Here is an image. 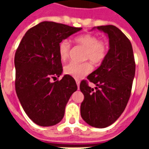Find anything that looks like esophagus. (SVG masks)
Here are the masks:
<instances>
[{"label":"esophagus","mask_w":149,"mask_h":149,"mask_svg":"<svg viewBox=\"0 0 149 149\" xmlns=\"http://www.w3.org/2000/svg\"><path fill=\"white\" fill-rule=\"evenodd\" d=\"M76 83H77V87H78V89H79V83H80V82H79V79H76Z\"/></svg>","instance_id":"esophagus-1"}]
</instances>
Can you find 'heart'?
I'll return each instance as SVG.
<instances>
[{
    "mask_svg": "<svg viewBox=\"0 0 149 149\" xmlns=\"http://www.w3.org/2000/svg\"><path fill=\"white\" fill-rule=\"evenodd\" d=\"M75 42L85 49L83 58L84 60H91V63L98 64L104 61L108 52V44L106 41L99 39L96 35L86 33L77 36ZM71 45L68 40L61 41L58 46L59 58L62 61H65L70 56ZM92 70V65L90 62L75 63L71 62L64 67V72L76 79H81Z\"/></svg>",
    "mask_w": 149,
    "mask_h": 149,
    "instance_id": "heart-1",
    "label": "heart"
}]
</instances>
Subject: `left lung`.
Masks as SVG:
<instances>
[{"instance_id":"left-lung-1","label":"left lung","mask_w":149,"mask_h":149,"mask_svg":"<svg viewBox=\"0 0 149 149\" xmlns=\"http://www.w3.org/2000/svg\"><path fill=\"white\" fill-rule=\"evenodd\" d=\"M108 35L110 49L97 70L87 77L97 85L95 90L82 80L79 89L84 95L80 106L82 118L99 128L112 125L121 115L129 100L135 73L132 43L114 25L98 26Z\"/></svg>"}]
</instances>
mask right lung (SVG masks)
Listing matches in <instances>:
<instances>
[{"mask_svg": "<svg viewBox=\"0 0 149 149\" xmlns=\"http://www.w3.org/2000/svg\"><path fill=\"white\" fill-rule=\"evenodd\" d=\"M52 22H42L29 29L15 56V91L24 112L36 125L52 126L60 122L65 105L77 86L63 72L58 46L61 41L80 31Z\"/></svg>", "mask_w": 149, "mask_h": 149, "instance_id": "1", "label": "right lung"}]
</instances>
